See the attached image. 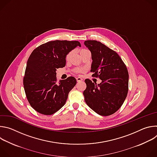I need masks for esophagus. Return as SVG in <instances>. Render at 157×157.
Wrapping results in <instances>:
<instances>
[{
	"mask_svg": "<svg viewBox=\"0 0 157 157\" xmlns=\"http://www.w3.org/2000/svg\"><path fill=\"white\" fill-rule=\"evenodd\" d=\"M76 81H77V82H81V81H83V79L81 77H78V78H76Z\"/></svg>",
	"mask_w": 157,
	"mask_h": 157,
	"instance_id": "obj_1",
	"label": "esophagus"
}]
</instances>
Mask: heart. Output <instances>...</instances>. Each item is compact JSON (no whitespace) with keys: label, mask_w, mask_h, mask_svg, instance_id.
Masks as SVG:
<instances>
[{"label":"heart","mask_w":157,"mask_h":157,"mask_svg":"<svg viewBox=\"0 0 157 157\" xmlns=\"http://www.w3.org/2000/svg\"><path fill=\"white\" fill-rule=\"evenodd\" d=\"M86 51H87V50H85V49H82V50H80V53H83V52H86ZM71 55H72V52H70V53H69L68 55H67L66 58V60H67V61H68V60L70 59V58H71Z\"/></svg>","instance_id":"1"}]
</instances>
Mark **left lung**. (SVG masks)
<instances>
[{"mask_svg": "<svg viewBox=\"0 0 157 157\" xmlns=\"http://www.w3.org/2000/svg\"><path fill=\"white\" fill-rule=\"evenodd\" d=\"M84 45L91 53V71L101 82L85 79L83 94L87 105L102 116L113 114L122 106L128 93V73L119 55L96 40H87Z\"/></svg>", "mask_w": 157, "mask_h": 157, "instance_id": "obj_1", "label": "left lung"}]
</instances>
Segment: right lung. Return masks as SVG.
<instances>
[{
	"label": "right lung",
	"instance_id": "add662e5",
	"mask_svg": "<svg viewBox=\"0 0 157 157\" xmlns=\"http://www.w3.org/2000/svg\"><path fill=\"white\" fill-rule=\"evenodd\" d=\"M81 44L78 41L55 40L35 49L27 61L24 78L27 98L38 113L52 115L66 103L76 84L73 76L56 82V70L66 65V57Z\"/></svg>",
	"mask_w": 157,
	"mask_h": 157
}]
</instances>
